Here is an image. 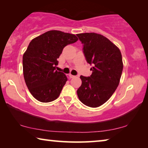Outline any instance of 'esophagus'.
<instances>
[{
	"label": "esophagus",
	"mask_w": 148,
	"mask_h": 148,
	"mask_svg": "<svg viewBox=\"0 0 148 148\" xmlns=\"http://www.w3.org/2000/svg\"><path fill=\"white\" fill-rule=\"evenodd\" d=\"M69 77H70V78H73V77H75V76H74V75H72V74H69Z\"/></svg>",
	"instance_id": "34e87169"
}]
</instances>
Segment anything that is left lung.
I'll list each match as a JSON object with an SVG mask.
<instances>
[{"mask_svg": "<svg viewBox=\"0 0 148 148\" xmlns=\"http://www.w3.org/2000/svg\"><path fill=\"white\" fill-rule=\"evenodd\" d=\"M83 44L86 61L92 65L90 76H80L82 86L77 97L87 106L97 108L105 103L119 84L123 64L119 49L101 34L90 32L76 34Z\"/></svg>", "mask_w": 148, "mask_h": 148, "instance_id": "8db88e82", "label": "left lung"}]
</instances>
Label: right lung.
Segmentation results:
<instances>
[{
  "mask_svg": "<svg viewBox=\"0 0 148 148\" xmlns=\"http://www.w3.org/2000/svg\"><path fill=\"white\" fill-rule=\"evenodd\" d=\"M76 35L49 31L32 39L23 56L24 79L30 92L42 102L57 99L67 77L56 70L57 59L67 45L76 42Z\"/></svg>",
  "mask_w": 148,
  "mask_h": 148,
  "instance_id": "obj_1",
  "label": "right lung"
}]
</instances>
